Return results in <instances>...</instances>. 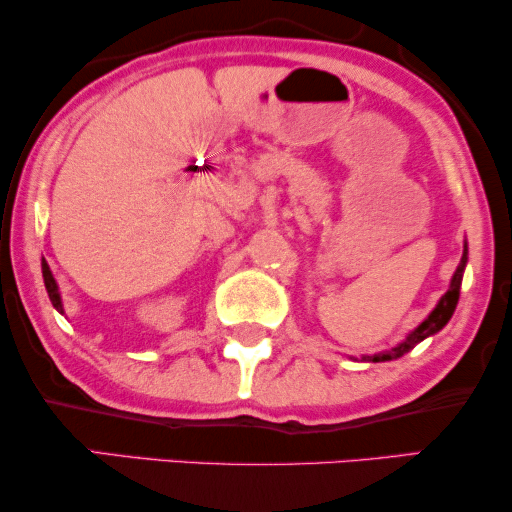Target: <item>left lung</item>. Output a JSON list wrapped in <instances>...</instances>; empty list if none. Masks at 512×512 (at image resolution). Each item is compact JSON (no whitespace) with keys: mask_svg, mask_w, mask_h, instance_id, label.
<instances>
[{"mask_svg":"<svg viewBox=\"0 0 512 512\" xmlns=\"http://www.w3.org/2000/svg\"><path fill=\"white\" fill-rule=\"evenodd\" d=\"M466 261H468V249L464 247V256H461V263L457 265V272H454L452 282H450V289L443 298L438 300V305L433 307V312L426 317L422 324H419L415 331H412L408 338H405L401 345L389 349V352H380V354H373V356H363V361H373V363H380V361H391V359H398V356H403L405 352H410L412 347L419 345L424 338H429V335L438 333L440 328H443L447 321L452 319L454 314V307L459 303V289H461V277H464V268H466Z\"/></svg>","mask_w":512,"mask_h":512,"instance_id":"8db88e82","label":"left lung"}]
</instances>
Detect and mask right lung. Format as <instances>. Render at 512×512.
I'll list each match as a JSON object with an SVG mask.
<instances>
[{
    "label": "right lung",
    "mask_w": 512,
    "mask_h": 512,
    "mask_svg": "<svg viewBox=\"0 0 512 512\" xmlns=\"http://www.w3.org/2000/svg\"><path fill=\"white\" fill-rule=\"evenodd\" d=\"M41 272H44V284H46V291H48V298H51L53 307L58 312H62V300H60V291H58V284H55V277L51 268H48L46 261H41Z\"/></svg>",
    "instance_id": "obj_1"
}]
</instances>
